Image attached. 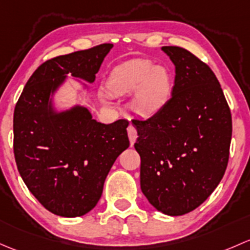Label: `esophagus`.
Here are the masks:
<instances>
[{"label": "esophagus", "mask_w": 250, "mask_h": 250, "mask_svg": "<svg viewBox=\"0 0 250 250\" xmlns=\"http://www.w3.org/2000/svg\"><path fill=\"white\" fill-rule=\"evenodd\" d=\"M127 135H128V140H130L131 146H133V143H135L136 138H137V130H136L135 126H133V125H128Z\"/></svg>", "instance_id": "esophagus-1"}]
</instances>
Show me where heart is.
Wrapping results in <instances>:
<instances>
[{
	"label": "heart",
	"mask_w": 250,
	"mask_h": 250,
	"mask_svg": "<svg viewBox=\"0 0 250 250\" xmlns=\"http://www.w3.org/2000/svg\"><path fill=\"white\" fill-rule=\"evenodd\" d=\"M107 89L114 96L133 93V110L142 117L160 112L169 101L173 90V77L163 66H155L144 59L126 61L110 72Z\"/></svg>",
	"instance_id": "b5f03b06"
}]
</instances>
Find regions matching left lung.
<instances>
[{
  "instance_id": "1",
  "label": "left lung",
  "mask_w": 250,
  "mask_h": 250,
  "mask_svg": "<svg viewBox=\"0 0 250 250\" xmlns=\"http://www.w3.org/2000/svg\"><path fill=\"white\" fill-rule=\"evenodd\" d=\"M176 67L172 96L146 120L133 119L141 189L158 210L183 215L218 187L229 161L232 119L217 77L181 47H163Z\"/></svg>"
}]
</instances>
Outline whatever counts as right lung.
I'll return each instance as SVG.
<instances>
[{
	"instance_id": "right-lung-1",
	"label": "right lung",
	"mask_w": 250,
	"mask_h": 250,
	"mask_svg": "<svg viewBox=\"0 0 250 250\" xmlns=\"http://www.w3.org/2000/svg\"><path fill=\"white\" fill-rule=\"evenodd\" d=\"M112 48L104 43L47 60L30 77L15 106L18 171L41 205L60 217H81L97 205L108 172L130 146L126 119L101 124L86 108L56 113L50 101L66 74L92 83Z\"/></svg>"
}]
</instances>
